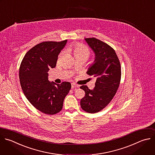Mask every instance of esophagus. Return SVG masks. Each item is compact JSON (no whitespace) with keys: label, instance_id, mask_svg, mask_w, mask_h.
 <instances>
[{"label":"esophagus","instance_id":"1","mask_svg":"<svg viewBox=\"0 0 155 155\" xmlns=\"http://www.w3.org/2000/svg\"><path fill=\"white\" fill-rule=\"evenodd\" d=\"M71 87H72V89H74V88L78 87H79V86H78V84H77L74 83H72L71 84Z\"/></svg>","mask_w":155,"mask_h":155}]
</instances>
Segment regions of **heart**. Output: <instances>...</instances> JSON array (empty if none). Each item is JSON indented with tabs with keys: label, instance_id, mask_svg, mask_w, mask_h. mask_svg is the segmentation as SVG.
<instances>
[{
	"label": "heart",
	"instance_id": "b5f03b06",
	"mask_svg": "<svg viewBox=\"0 0 155 155\" xmlns=\"http://www.w3.org/2000/svg\"><path fill=\"white\" fill-rule=\"evenodd\" d=\"M68 50L69 52H71L74 54L76 59L81 58L87 59L91 54L89 48L86 45L80 44H75L70 45L68 47ZM63 54L64 51H61L59 56V59L61 57V56Z\"/></svg>",
	"mask_w": 155,
	"mask_h": 155
}]
</instances>
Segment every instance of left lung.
Segmentation results:
<instances>
[{"instance_id": "obj_1", "label": "left lung", "mask_w": 155, "mask_h": 155, "mask_svg": "<svg viewBox=\"0 0 155 155\" xmlns=\"http://www.w3.org/2000/svg\"><path fill=\"white\" fill-rule=\"evenodd\" d=\"M84 40L95 54L94 63L86 73L95 77L96 81L93 89L86 85L80 87L85 92L80 105L86 112L95 113L107 107L115 95L120 81L121 68L116 51L111 46L95 38Z\"/></svg>"}]
</instances>
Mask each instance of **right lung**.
Returning <instances> with one entry per match:
<instances>
[{
    "instance_id": "right-lung-1",
    "label": "right lung",
    "mask_w": 155,
    "mask_h": 155,
    "mask_svg": "<svg viewBox=\"0 0 155 155\" xmlns=\"http://www.w3.org/2000/svg\"><path fill=\"white\" fill-rule=\"evenodd\" d=\"M67 40L39 43L24 56L19 68V80L27 100L38 110L49 115L59 113L71 84L64 81L61 84L48 79V71L56 66L58 57Z\"/></svg>"
}]
</instances>
